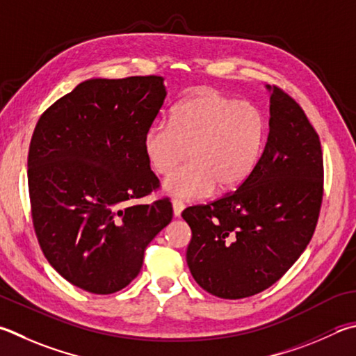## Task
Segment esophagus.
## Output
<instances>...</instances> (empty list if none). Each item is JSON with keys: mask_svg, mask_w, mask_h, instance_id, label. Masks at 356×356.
Listing matches in <instances>:
<instances>
[{"mask_svg": "<svg viewBox=\"0 0 356 356\" xmlns=\"http://www.w3.org/2000/svg\"><path fill=\"white\" fill-rule=\"evenodd\" d=\"M185 209L184 202L180 199H174L172 200V211H174V216H180V213H182V210Z\"/></svg>", "mask_w": 356, "mask_h": 356, "instance_id": "obj_1", "label": "esophagus"}]
</instances>
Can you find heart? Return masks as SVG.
I'll return each instance as SVG.
<instances>
[{
  "label": "heart",
  "instance_id": "1",
  "mask_svg": "<svg viewBox=\"0 0 356 356\" xmlns=\"http://www.w3.org/2000/svg\"><path fill=\"white\" fill-rule=\"evenodd\" d=\"M266 135L260 108L216 90H200L174 107L170 121L147 129L143 149L159 176L170 174L188 152V163L163 186L172 196L199 199L218 185L221 190L241 185L260 163Z\"/></svg>",
  "mask_w": 356,
  "mask_h": 356
}]
</instances>
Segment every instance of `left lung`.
Here are the masks:
<instances>
[{
  "label": "left lung",
  "mask_w": 356,
  "mask_h": 356,
  "mask_svg": "<svg viewBox=\"0 0 356 356\" xmlns=\"http://www.w3.org/2000/svg\"><path fill=\"white\" fill-rule=\"evenodd\" d=\"M268 143L238 190L185 209L186 263L197 285L221 299L261 293L308 245L324 197L319 135L302 107L273 86Z\"/></svg>",
  "instance_id": "left-lung-1"
}]
</instances>
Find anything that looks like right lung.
Segmentation results:
<instances>
[{"label": "right lung", "mask_w": 356, "mask_h": 356, "mask_svg": "<svg viewBox=\"0 0 356 356\" xmlns=\"http://www.w3.org/2000/svg\"><path fill=\"white\" fill-rule=\"evenodd\" d=\"M163 77L90 79L49 106L28 154L32 224L43 255L71 285L112 294L138 275L172 219L143 149L165 102Z\"/></svg>", "instance_id": "right-lung-1"}]
</instances>
